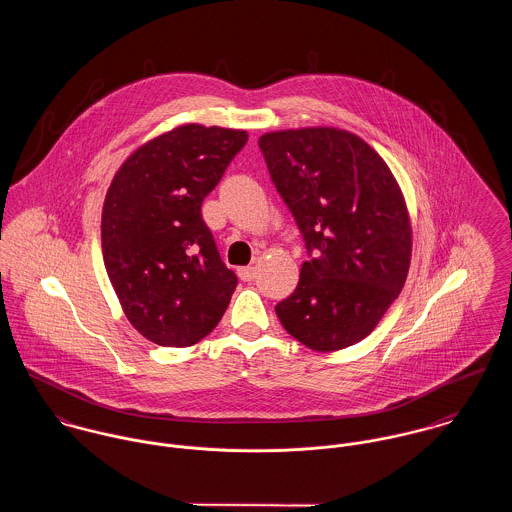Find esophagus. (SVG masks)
<instances>
[{"mask_svg":"<svg viewBox=\"0 0 512 512\" xmlns=\"http://www.w3.org/2000/svg\"><path fill=\"white\" fill-rule=\"evenodd\" d=\"M238 278L242 282H252L256 278V268L254 266H244V268H238Z\"/></svg>","mask_w":512,"mask_h":512,"instance_id":"obj_1","label":"esophagus"}]
</instances>
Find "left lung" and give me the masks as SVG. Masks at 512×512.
<instances>
[{
    "instance_id": "8db88e82",
    "label": "left lung",
    "mask_w": 512,
    "mask_h": 512,
    "mask_svg": "<svg viewBox=\"0 0 512 512\" xmlns=\"http://www.w3.org/2000/svg\"><path fill=\"white\" fill-rule=\"evenodd\" d=\"M258 146L311 256L276 315L313 351L347 349L404 288L412 258L404 195L384 159L347 130L268 132Z\"/></svg>"
}]
</instances>
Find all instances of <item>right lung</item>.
Returning a JSON list of instances; mask_svg holds the SVG:
<instances>
[{
	"mask_svg": "<svg viewBox=\"0 0 512 512\" xmlns=\"http://www.w3.org/2000/svg\"><path fill=\"white\" fill-rule=\"evenodd\" d=\"M246 142L244 130L177 126L138 147L108 187L104 266L128 321L155 345L199 343L236 290L201 205Z\"/></svg>",
	"mask_w": 512,
	"mask_h": 512,
	"instance_id": "add662e5",
	"label": "right lung"
}]
</instances>
